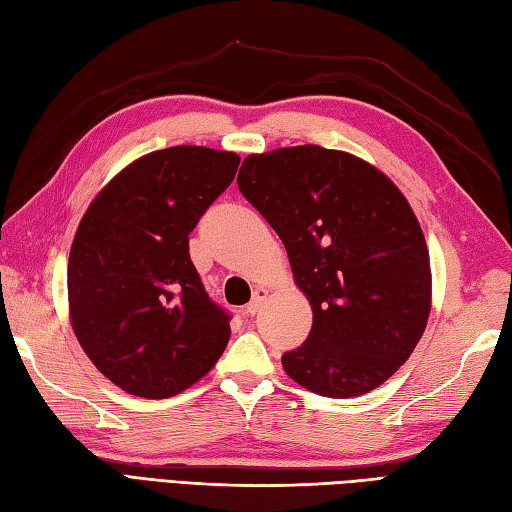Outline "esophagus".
Segmentation results:
<instances>
[{
    "label": "esophagus",
    "instance_id": "34e87169",
    "mask_svg": "<svg viewBox=\"0 0 512 512\" xmlns=\"http://www.w3.org/2000/svg\"><path fill=\"white\" fill-rule=\"evenodd\" d=\"M266 297H268V290H266V288H257V290L253 292V299H250V303H248L246 310H244V312L248 314V317H253V314H257L259 310H262Z\"/></svg>",
    "mask_w": 512,
    "mask_h": 512
}]
</instances>
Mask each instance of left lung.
<instances>
[{"instance_id":"8db88e82","label":"left lung","mask_w":512,"mask_h":512,"mask_svg":"<svg viewBox=\"0 0 512 512\" xmlns=\"http://www.w3.org/2000/svg\"><path fill=\"white\" fill-rule=\"evenodd\" d=\"M237 187L281 237L312 306L306 343L281 356L314 394L354 398L411 356L431 312L422 228L383 171L319 145L250 154Z\"/></svg>"}]
</instances>
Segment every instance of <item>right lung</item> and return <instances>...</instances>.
Masks as SVG:
<instances>
[{"instance_id": "1", "label": "right lung", "mask_w": 512, "mask_h": 512, "mask_svg": "<svg viewBox=\"0 0 512 512\" xmlns=\"http://www.w3.org/2000/svg\"><path fill=\"white\" fill-rule=\"evenodd\" d=\"M237 167L233 151H151L107 182L76 228L72 328L96 369L127 394L176 396L224 352L231 314L206 295L189 233Z\"/></svg>"}]
</instances>
